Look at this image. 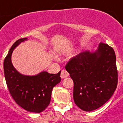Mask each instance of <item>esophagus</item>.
I'll use <instances>...</instances> for the list:
<instances>
[{
	"label": "esophagus",
	"instance_id": "1",
	"mask_svg": "<svg viewBox=\"0 0 123 123\" xmlns=\"http://www.w3.org/2000/svg\"><path fill=\"white\" fill-rule=\"evenodd\" d=\"M69 74L67 71L65 70H62V72L60 74V77L62 79H65V78L68 77Z\"/></svg>",
	"mask_w": 123,
	"mask_h": 123
}]
</instances>
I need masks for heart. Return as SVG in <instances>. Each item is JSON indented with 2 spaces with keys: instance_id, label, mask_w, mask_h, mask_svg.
<instances>
[{
  "instance_id": "obj_1",
  "label": "heart",
  "mask_w": 123,
  "mask_h": 123,
  "mask_svg": "<svg viewBox=\"0 0 123 123\" xmlns=\"http://www.w3.org/2000/svg\"><path fill=\"white\" fill-rule=\"evenodd\" d=\"M55 59H56V58H55Z\"/></svg>"
}]
</instances>
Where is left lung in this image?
I'll return each instance as SVG.
<instances>
[{"instance_id": "obj_1", "label": "left lung", "mask_w": 123, "mask_h": 123, "mask_svg": "<svg viewBox=\"0 0 123 123\" xmlns=\"http://www.w3.org/2000/svg\"><path fill=\"white\" fill-rule=\"evenodd\" d=\"M65 68L74 81V102L82 110L98 109L116 89V58L108 44L100 43L95 51L80 53L70 60Z\"/></svg>"}]
</instances>
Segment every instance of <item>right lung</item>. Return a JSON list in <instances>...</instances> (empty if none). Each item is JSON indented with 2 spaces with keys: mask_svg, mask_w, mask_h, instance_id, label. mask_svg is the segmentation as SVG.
Wrapping results in <instances>:
<instances>
[{
  "mask_svg": "<svg viewBox=\"0 0 123 123\" xmlns=\"http://www.w3.org/2000/svg\"><path fill=\"white\" fill-rule=\"evenodd\" d=\"M27 40V37L18 39L9 49L4 62L5 79L16 103L27 111L39 113L49 105L53 88L61 81V71L56 74L43 71L35 75L19 73L12 63L11 56L19 44Z\"/></svg>",
  "mask_w": 123,
  "mask_h": 123,
  "instance_id": "obj_1",
  "label": "right lung"
}]
</instances>
